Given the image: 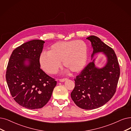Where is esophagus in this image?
Instances as JSON below:
<instances>
[{
  "instance_id": "esophagus-1",
  "label": "esophagus",
  "mask_w": 131,
  "mask_h": 131,
  "mask_svg": "<svg viewBox=\"0 0 131 131\" xmlns=\"http://www.w3.org/2000/svg\"><path fill=\"white\" fill-rule=\"evenodd\" d=\"M67 80H68L67 78H61V79L59 80V81H60V82H64L65 81H66Z\"/></svg>"
}]
</instances>
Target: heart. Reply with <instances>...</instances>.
<instances>
[{
  "label": "heart",
  "mask_w": 131,
  "mask_h": 131,
  "mask_svg": "<svg viewBox=\"0 0 131 131\" xmlns=\"http://www.w3.org/2000/svg\"><path fill=\"white\" fill-rule=\"evenodd\" d=\"M88 47L82 40H73L58 42L53 44L48 53L43 52L40 56L42 68L47 74L54 75L62 66L72 73L81 71L86 64Z\"/></svg>",
  "instance_id": "b5f03b06"
}]
</instances>
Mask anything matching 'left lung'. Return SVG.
Returning <instances> with one entry per match:
<instances>
[{
  "mask_svg": "<svg viewBox=\"0 0 131 131\" xmlns=\"http://www.w3.org/2000/svg\"><path fill=\"white\" fill-rule=\"evenodd\" d=\"M90 40L93 48L92 57L95 53L103 52L107 62L102 69L90 62L75 78V85L71 97L76 105L85 110L101 107L112 98L116 91L120 76V67L116 53L97 36L91 35Z\"/></svg>",
  "mask_w": 131,
  "mask_h": 131,
  "instance_id": "obj_1",
  "label": "left lung"
}]
</instances>
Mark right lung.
<instances>
[{"mask_svg": "<svg viewBox=\"0 0 131 131\" xmlns=\"http://www.w3.org/2000/svg\"><path fill=\"white\" fill-rule=\"evenodd\" d=\"M45 42L33 40L15 49L7 67L6 79L9 90L20 105L33 110L48 103L57 82L40 68V56ZM29 59V64H24Z\"/></svg>", "mask_w": 131, "mask_h": 131, "instance_id": "right-lung-1", "label": "right lung"}]
</instances>
